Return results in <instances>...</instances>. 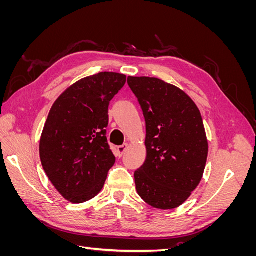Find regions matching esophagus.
<instances>
[{"instance_id": "obj_1", "label": "esophagus", "mask_w": 256, "mask_h": 256, "mask_svg": "<svg viewBox=\"0 0 256 256\" xmlns=\"http://www.w3.org/2000/svg\"><path fill=\"white\" fill-rule=\"evenodd\" d=\"M128 144L127 143H125V144H122V145H120V146H118V152L120 154H125V152H126V150L128 148Z\"/></svg>"}]
</instances>
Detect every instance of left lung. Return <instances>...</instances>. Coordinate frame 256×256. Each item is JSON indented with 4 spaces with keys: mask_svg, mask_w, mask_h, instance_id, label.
Segmentation results:
<instances>
[{
    "mask_svg": "<svg viewBox=\"0 0 256 256\" xmlns=\"http://www.w3.org/2000/svg\"><path fill=\"white\" fill-rule=\"evenodd\" d=\"M128 85L146 122V160L134 172L138 194L154 208H176L204 174L208 141L202 115L175 85L150 76H128Z\"/></svg>",
    "mask_w": 256,
    "mask_h": 256,
    "instance_id": "8db88e82",
    "label": "left lung"
}]
</instances>
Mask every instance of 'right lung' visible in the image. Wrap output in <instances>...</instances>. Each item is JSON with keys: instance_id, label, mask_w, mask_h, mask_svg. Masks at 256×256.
Wrapping results in <instances>:
<instances>
[{"instance_id": "obj_1", "label": "right lung", "mask_w": 256, "mask_h": 256, "mask_svg": "<svg viewBox=\"0 0 256 256\" xmlns=\"http://www.w3.org/2000/svg\"><path fill=\"white\" fill-rule=\"evenodd\" d=\"M126 76L99 72L69 86L53 104L40 143L46 174L62 196L84 203L102 191L115 157L106 140L110 102Z\"/></svg>"}]
</instances>
